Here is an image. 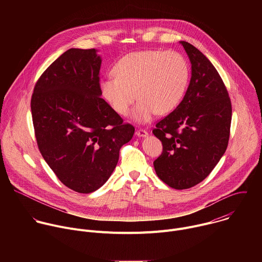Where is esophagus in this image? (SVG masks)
I'll list each match as a JSON object with an SVG mask.
<instances>
[{
	"mask_svg": "<svg viewBox=\"0 0 262 262\" xmlns=\"http://www.w3.org/2000/svg\"><path fill=\"white\" fill-rule=\"evenodd\" d=\"M136 135H137L138 137H146V136L148 135V133H147V130H145V129H143V128H138V129L136 130Z\"/></svg>",
	"mask_w": 262,
	"mask_h": 262,
	"instance_id": "esophagus-1",
	"label": "esophagus"
}]
</instances>
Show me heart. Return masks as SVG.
<instances>
[{"mask_svg": "<svg viewBox=\"0 0 262 262\" xmlns=\"http://www.w3.org/2000/svg\"><path fill=\"white\" fill-rule=\"evenodd\" d=\"M115 77L101 81V92L117 114H128L147 122L157 113H170L181 101L189 82V65L174 51H140L122 57L114 67Z\"/></svg>", "mask_w": 262, "mask_h": 262, "instance_id": "heart-1", "label": "heart"}]
</instances>
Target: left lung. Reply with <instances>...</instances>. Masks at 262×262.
<instances>
[{
	"label": "left lung",
	"mask_w": 262,
	"mask_h": 262,
	"mask_svg": "<svg viewBox=\"0 0 262 262\" xmlns=\"http://www.w3.org/2000/svg\"><path fill=\"white\" fill-rule=\"evenodd\" d=\"M192 64V78L181 102L152 133L163 152L154 162L161 180L185 190L204 180L225 154L232 116L231 100L219 72L194 46L180 41Z\"/></svg>",
	"instance_id": "obj_1"
}]
</instances>
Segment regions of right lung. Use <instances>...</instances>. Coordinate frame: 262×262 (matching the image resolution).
Wrapping results in <instances>:
<instances>
[{
    "label": "right lung",
    "mask_w": 262,
    "mask_h": 262,
    "mask_svg": "<svg viewBox=\"0 0 262 262\" xmlns=\"http://www.w3.org/2000/svg\"><path fill=\"white\" fill-rule=\"evenodd\" d=\"M100 65L94 49H70L43 71L31 97L41 156L64 185L82 194L104 184L135 133L100 97Z\"/></svg>",
    "instance_id": "obj_1"
}]
</instances>
